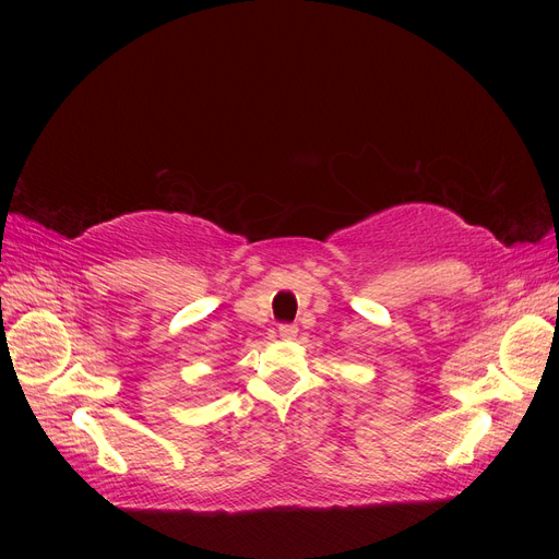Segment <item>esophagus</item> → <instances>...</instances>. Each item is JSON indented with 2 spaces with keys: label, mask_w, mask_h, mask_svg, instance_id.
Returning a JSON list of instances; mask_svg holds the SVG:
<instances>
[{
  "label": "esophagus",
  "mask_w": 559,
  "mask_h": 559,
  "mask_svg": "<svg viewBox=\"0 0 559 559\" xmlns=\"http://www.w3.org/2000/svg\"><path fill=\"white\" fill-rule=\"evenodd\" d=\"M296 335H298V326L296 324H282L280 326V337H282V341H294Z\"/></svg>",
  "instance_id": "obj_1"
}]
</instances>
